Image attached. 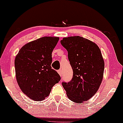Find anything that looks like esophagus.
Returning <instances> with one entry per match:
<instances>
[{
    "label": "esophagus",
    "instance_id": "34e87169",
    "mask_svg": "<svg viewBox=\"0 0 123 123\" xmlns=\"http://www.w3.org/2000/svg\"><path fill=\"white\" fill-rule=\"evenodd\" d=\"M57 72H58V73H59V74H60V76L62 77V73H62V70H59L57 71Z\"/></svg>",
    "mask_w": 123,
    "mask_h": 123
}]
</instances>
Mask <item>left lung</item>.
<instances>
[{"instance_id":"obj_1","label":"left lung","mask_w":123,"mask_h":123,"mask_svg":"<svg viewBox=\"0 0 123 123\" xmlns=\"http://www.w3.org/2000/svg\"><path fill=\"white\" fill-rule=\"evenodd\" d=\"M61 44L68 52L73 78L62 82L69 99L76 103L86 101L96 93L102 80L104 62L95 43L79 36L63 38Z\"/></svg>"}]
</instances>
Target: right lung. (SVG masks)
<instances>
[{
    "label": "right lung",
    "mask_w": 123,
    "mask_h": 123,
    "mask_svg": "<svg viewBox=\"0 0 123 123\" xmlns=\"http://www.w3.org/2000/svg\"><path fill=\"white\" fill-rule=\"evenodd\" d=\"M59 40V37H41L24 45L15 57L18 84L24 94L34 101L44 100L61 79L51 67V54Z\"/></svg>",
    "instance_id": "obj_1"
}]
</instances>
